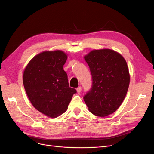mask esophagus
Returning <instances> with one entry per match:
<instances>
[{
    "label": "esophagus",
    "instance_id": "1",
    "mask_svg": "<svg viewBox=\"0 0 154 154\" xmlns=\"http://www.w3.org/2000/svg\"><path fill=\"white\" fill-rule=\"evenodd\" d=\"M76 91H77V92L78 93V94H80V93L81 91H82V87H81V86L78 87L76 88Z\"/></svg>",
    "mask_w": 154,
    "mask_h": 154
}]
</instances>
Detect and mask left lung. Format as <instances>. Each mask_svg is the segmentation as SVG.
Here are the masks:
<instances>
[{
	"label": "left lung",
	"mask_w": 154,
	"mask_h": 154,
	"mask_svg": "<svg viewBox=\"0 0 154 154\" xmlns=\"http://www.w3.org/2000/svg\"><path fill=\"white\" fill-rule=\"evenodd\" d=\"M92 83L83 100L92 114L105 117L122 105L130 83L127 63L119 53L109 49L93 50L84 57Z\"/></svg>",
	"instance_id": "left-lung-1"
}]
</instances>
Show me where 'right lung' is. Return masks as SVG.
Segmentation results:
<instances>
[{
    "label": "right lung",
    "mask_w": 154,
    "mask_h": 154,
    "mask_svg": "<svg viewBox=\"0 0 154 154\" xmlns=\"http://www.w3.org/2000/svg\"><path fill=\"white\" fill-rule=\"evenodd\" d=\"M67 58L62 51H44L31 60L23 74V83L32 105L50 118L68 108L75 88L69 87L63 65Z\"/></svg>",
    "instance_id": "add662e5"
}]
</instances>
